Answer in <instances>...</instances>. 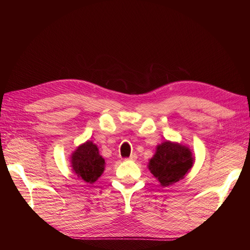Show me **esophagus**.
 Listing matches in <instances>:
<instances>
[{
  "mask_svg": "<svg viewBox=\"0 0 250 250\" xmlns=\"http://www.w3.org/2000/svg\"><path fill=\"white\" fill-rule=\"evenodd\" d=\"M138 158V156H137V154H131L129 157L127 158V160H129V161H135Z\"/></svg>",
  "mask_w": 250,
  "mask_h": 250,
  "instance_id": "esophagus-1",
  "label": "esophagus"
}]
</instances>
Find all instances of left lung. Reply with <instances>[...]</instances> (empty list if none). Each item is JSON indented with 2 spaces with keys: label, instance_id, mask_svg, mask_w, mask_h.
I'll return each instance as SVG.
<instances>
[{
  "label": "left lung",
  "instance_id": "obj_1",
  "mask_svg": "<svg viewBox=\"0 0 250 250\" xmlns=\"http://www.w3.org/2000/svg\"><path fill=\"white\" fill-rule=\"evenodd\" d=\"M192 166L193 156L188 148L167 141L157 146L149 162V170L163 187H167L183 179Z\"/></svg>",
  "mask_w": 250,
  "mask_h": 250
}]
</instances>
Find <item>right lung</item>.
<instances>
[{"mask_svg":"<svg viewBox=\"0 0 250 250\" xmlns=\"http://www.w3.org/2000/svg\"><path fill=\"white\" fill-rule=\"evenodd\" d=\"M105 162L100 156L97 146L86 142L79 146L72 155V167L78 177L86 183L93 184L101 176Z\"/></svg>","mask_w":250,"mask_h":250,"instance_id":"right-lung-1","label":"right lung"}]
</instances>
